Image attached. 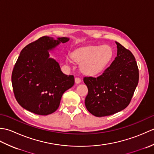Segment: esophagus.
Listing matches in <instances>:
<instances>
[{
    "instance_id": "esophagus-1",
    "label": "esophagus",
    "mask_w": 154,
    "mask_h": 154,
    "mask_svg": "<svg viewBox=\"0 0 154 154\" xmlns=\"http://www.w3.org/2000/svg\"><path fill=\"white\" fill-rule=\"evenodd\" d=\"M75 83H77V84H79V83L81 82V79H80L79 77H75Z\"/></svg>"
}]
</instances>
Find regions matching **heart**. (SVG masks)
I'll use <instances>...</instances> for the list:
<instances>
[{
	"instance_id": "1",
	"label": "heart",
	"mask_w": 154,
	"mask_h": 154,
	"mask_svg": "<svg viewBox=\"0 0 154 154\" xmlns=\"http://www.w3.org/2000/svg\"><path fill=\"white\" fill-rule=\"evenodd\" d=\"M114 51L109 45H88L77 49L73 57L81 64V71L88 75L99 74L104 70L112 61Z\"/></svg>"
}]
</instances>
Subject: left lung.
I'll return each mask as SVG.
<instances>
[{
    "mask_svg": "<svg viewBox=\"0 0 154 154\" xmlns=\"http://www.w3.org/2000/svg\"><path fill=\"white\" fill-rule=\"evenodd\" d=\"M117 56L102 75L85 77L88 88L85 104L97 117L109 116L125 109L132 98L139 80V71L132 52L119 42Z\"/></svg>",
    "mask_w": 154,
    "mask_h": 154,
    "instance_id": "1",
    "label": "left lung"
}]
</instances>
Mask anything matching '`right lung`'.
<instances>
[{"label":"right lung","mask_w":154,"mask_h":154,"mask_svg":"<svg viewBox=\"0 0 154 154\" xmlns=\"http://www.w3.org/2000/svg\"><path fill=\"white\" fill-rule=\"evenodd\" d=\"M69 40L43 36L22 49L13 69L12 85L16 100L26 110L38 115L53 113L64 92L73 86V75L63 73L48 51Z\"/></svg>","instance_id":"add662e5"}]
</instances>
